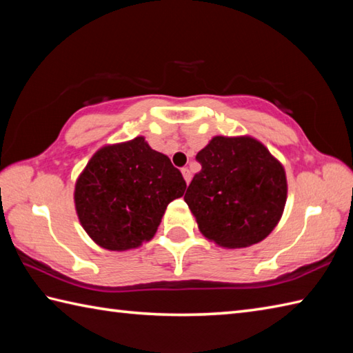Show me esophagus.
<instances>
[{
    "mask_svg": "<svg viewBox=\"0 0 353 353\" xmlns=\"http://www.w3.org/2000/svg\"><path fill=\"white\" fill-rule=\"evenodd\" d=\"M182 174H183L185 182L190 183V182H191V171L185 167V168H182Z\"/></svg>",
    "mask_w": 353,
    "mask_h": 353,
    "instance_id": "esophagus-1",
    "label": "esophagus"
}]
</instances>
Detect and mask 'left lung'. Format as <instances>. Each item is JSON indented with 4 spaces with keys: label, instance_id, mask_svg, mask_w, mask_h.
<instances>
[{
    "label": "left lung",
    "instance_id": "left-lung-1",
    "mask_svg": "<svg viewBox=\"0 0 353 353\" xmlns=\"http://www.w3.org/2000/svg\"><path fill=\"white\" fill-rule=\"evenodd\" d=\"M196 159L201 170L185 201L201 234L223 247L262 241L281 220L287 201L281 162L250 137H215Z\"/></svg>",
    "mask_w": 353,
    "mask_h": 353
}]
</instances>
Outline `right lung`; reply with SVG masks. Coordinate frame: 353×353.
<instances>
[{"mask_svg":"<svg viewBox=\"0 0 353 353\" xmlns=\"http://www.w3.org/2000/svg\"><path fill=\"white\" fill-rule=\"evenodd\" d=\"M182 172L142 137L99 150L76 183L81 226L108 250H129L156 234L170 201L183 196Z\"/></svg>","mask_w":353,"mask_h":353,"instance_id":"1","label":"right lung"}]
</instances>
